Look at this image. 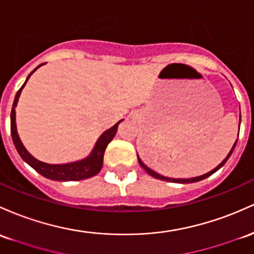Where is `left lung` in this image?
<instances>
[{"mask_svg":"<svg viewBox=\"0 0 254 254\" xmlns=\"http://www.w3.org/2000/svg\"><path fill=\"white\" fill-rule=\"evenodd\" d=\"M240 124H241V113H240V122H239V127H240ZM238 136H239V135H238ZM236 143H238V140L235 141V143H234V144H233V147H231L230 152L228 153V155H227V157H225L224 160H223L222 163L219 164L218 166H216V168H214L213 170H211V171H210V172H207V174H204V175H201V176H197V177H191V178H171V177H166V176H163V175L158 174V172H155L154 170L149 169L148 166H147V165H144V164H143V161H142V160H141V158L138 157V154H137V159H138V164H140V165H141V168H142V169H144V171H146V172H148V174H149L150 176H152V177H154V178H158V180H161V181H168V182H174V183H182V185H185V183H193V182H199V181H202V180H205V178L210 177L211 175H213L214 172H216V171H218V170L221 169L222 166L224 165L225 163H227V160H228V159L230 158L231 153H233V152H234V149H235V146H236Z\"/></svg>","mask_w":254,"mask_h":254,"instance_id":"8db88e82","label":"left lung"}]
</instances>
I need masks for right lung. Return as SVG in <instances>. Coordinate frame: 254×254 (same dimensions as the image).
Masks as SVG:
<instances>
[{
	"label": "right lung",
	"instance_id": "right-lung-1",
	"mask_svg": "<svg viewBox=\"0 0 254 254\" xmlns=\"http://www.w3.org/2000/svg\"><path fill=\"white\" fill-rule=\"evenodd\" d=\"M41 66L42 65L37 66V67L33 69L31 73L27 76L23 86L19 89L18 93H16L15 95V99H14L12 112H10V133H12L14 146H15L19 155H20L25 163L29 164V165L31 166L32 169H35L38 174H41L43 177L49 178V180L66 182V181H80L95 176V175L99 174L100 170L102 169V165H104V154L106 147H107V144L110 143V142L113 140L114 136H116L119 123L123 122V119L117 123L116 125H113L112 127L106 130L104 133H101V136L97 138L95 146H94L93 150H91L90 154H89L88 157L67 164H48L38 160V159H36L33 155H31L27 152V149L25 148L20 137H19L15 123V107L16 105H18L19 96H20L21 90L24 89L26 82L29 80V78L31 77L33 72H35L38 67H41Z\"/></svg>",
	"mask_w": 254,
	"mask_h": 254
}]
</instances>
